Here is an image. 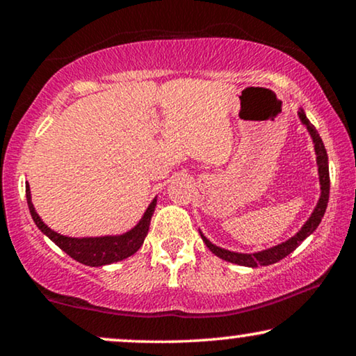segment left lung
<instances>
[{
	"label": "left lung",
	"mask_w": 356,
	"mask_h": 356,
	"mask_svg": "<svg viewBox=\"0 0 356 356\" xmlns=\"http://www.w3.org/2000/svg\"><path fill=\"white\" fill-rule=\"evenodd\" d=\"M298 118L301 121V124L308 129V133L313 139L314 144V152H316V165H318V175H319V184H321V196L318 199V204H316L314 211L311 212V216L308 220L303 223V227L300 228L298 232L295 233L293 236L289 238V240L284 243H279V245L267 248V250L262 251H256V252H236V251H230L225 250V248H220L217 245H213L204 236V233H201L202 241L206 243V246L211 250L213 254L220 257V259L232 262V264H238V266H245V267H257V266H270L279 262L280 259H284L293 252L296 248H298L301 243H303L306 238L309 235H313L316 228L319 227L321 220H323L325 209H327V202H329V189H330V179H329V159H327V152H325L324 143L321 139V136L313 124L309 123V120L306 118L305 110L298 108Z\"/></svg>",
	"instance_id": "left-lung-1"
}]
</instances>
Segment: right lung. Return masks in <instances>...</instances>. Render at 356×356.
I'll use <instances>...</instances> for the list:
<instances>
[{
  "mask_svg": "<svg viewBox=\"0 0 356 356\" xmlns=\"http://www.w3.org/2000/svg\"><path fill=\"white\" fill-rule=\"evenodd\" d=\"M26 197L27 206L31 211V216L35 222L43 235H47L55 245L76 259L81 264L90 267H102L106 264H113V262L123 261L126 257L133 256L136 251L143 246V243L147 236L150 218L154 216L155 206H157V196L152 199L149 207L145 209L144 216L140 220L131 228V230L121 233V235H105V236H84V238H72L66 235H60L55 230H51L45 222L38 216L35 207L32 204L31 186H26Z\"/></svg>",
  "mask_w": 356,
  "mask_h": 356,
  "instance_id": "right-lung-1",
  "label": "right lung"
}]
</instances>
